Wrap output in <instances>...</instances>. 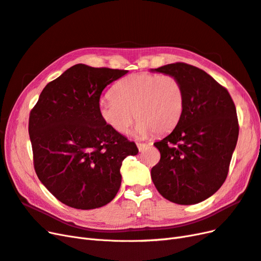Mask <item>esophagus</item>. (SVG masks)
<instances>
[{
	"instance_id": "esophagus-1",
	"label": "esophagus",
	"mask_w": 261,
	"mask_h": 261,
	"mask_svg": "<svg viewBox=\"0 0 261 261\" xmlns=\"http://www.w3.org/2000/svg\"><path fill=\"white\" fill-rule=\"evenodd\" d=\"M137 146H138V148H139V151L140 152H142V151H144L145 148L148 146V144H146V143H137Z\"/></svg>"
}]
</instances>
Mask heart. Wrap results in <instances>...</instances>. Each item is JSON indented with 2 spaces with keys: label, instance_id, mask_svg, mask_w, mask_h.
<instances>
[{
  "label": "heart",
  "instance_id": "b5f03b06",
  "mask_svg": "<svg viewBox=\"0 0 261 261\" xmlns=\"http://www.w3.org/2000/svg\"><path fill=\"white\" fill-rule=\"evenodd\" d=\"M102 98L98 113L102 121L119 133L129 130L135 115L139 136L164 135L180 121L185 109L181 82L170 74L135 73L123 77Z\"/></svg>",
  "mask_w": 261,
  "mask_h": 261
}]
</instances>
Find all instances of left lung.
I'll use <instances>...</instances> for the list:
<instances>
[{"label": "left lung", "instance_id": "8db88e82", "mask_svg": "<svg viewBox=\"0 0 261 261\" xmlns=\"http://www.w3.org/2000/svg\"><path fill=\"white\" fill-rule=\"evenodd\" d=\"M153 71L181 82L185 109L173 132L154 143L161 160L151 170L152 180L174 203H199L227 177L240 131L234 101L225 87L197 66L176 62Z\"/></svg>", "mask_w": 261, "mask_h": 261}]
</instances>
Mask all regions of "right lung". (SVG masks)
<instances>
[{
    "mask_svg": "<svg viewBox=\"0 0 261 261\" xmlns=\"http://www.w3.org/2000/svg\"><path fill=\"white\" fill-rule=\"evenodd\" d=\"M126 72L73 65L46 85L29 115L35 172L71 207L91 210L109 203L120 188L122 161L139 152L98 113L103 88Z\"/></svg>",
    "mask_w": 261,
    "mask_h": 261,
    "instance_id": "add662e5",
    "label": "right lung"
}]
</instances>
